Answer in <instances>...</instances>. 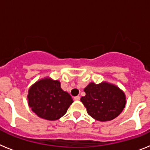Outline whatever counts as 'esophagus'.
<instances>
[{"label":"esophagus","instance_id":"1","mask_svg":"<svg viewBox=\"0 0 150 150\" xmlns=\"http://www.w3.org/2000/svg\"><path fill=\"white\" fill-rule=\"evenodd\" d=\"M74 100H80V96L74 97Z\"/></svg>","mask_w":150,"mask_h":150}]
</instances>
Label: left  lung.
<instances>
[{"label":"left lung","instance_id":"left-lung-1","mask_svg":"<svg viewBox=\"0 0 150 150\" xmlns=\"http://www.w3.org/2000/svg\"><path fill=\"white\" fill-rule=\"evenodd\" d=\"M85 96L81 101L88 114L99 121H108L117 117L125 107L124 93L118 87L103 82L90 83L85 88Z\"/></svg>","mask_w":150,"mask_h":150}]
</instances>
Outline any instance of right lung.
I'll list each match as a JSON object with an SVG mask.
<instances>
[{
  "label": "right lung",
  "mask_w": 150,
  "mask_h": 150,
  "mask_svg": "<svg viewBox=\"0 0 150 150\" xmlns=\"http://www.w3.org/2000/svg\"><path fill=\"white\" fill-rule=\"evenodd\" d=\"M27 98L33 111L48 120L62 117L73 102L71 95L61 88L59 81L49 79L35 83L29 90Z\"/></svg>",
  "instance_id": "1"
}]
</instances>
